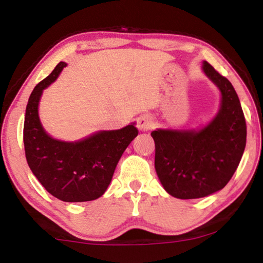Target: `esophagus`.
Listing matches in <instances>:
<instances>
[{
  "instance_id": "esophagus-1",
  "label": "esophagus",
  "mask_w": 263,
  "mask_h": 263,
  "mask_svg": "<svg viewBox=\"0 0 263 263\" xmlns=\"http://www.w3.org/2000/svg\"><path fill=\"white\" fill-rule=\"evenodd\" d=\"M153 126H154V122L152 117H149V116H140V117L137 119V127L138 130L141 132L148 131Z\"/></svg>"
}]
</instances>
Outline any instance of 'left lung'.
Segmentation results:
<instances>
[{"label":"left lung","instance_id":"left-lung-1","mask_svg":"<svg viewBox=\"0 0 263 263\" xmlns=\"http://www.w3.org/2000/svg\"><path fill=\"white\" fill-rule=\"evenodd\" d=\"M204 74L220 91V106L198 130L157 128L155 171L163 189L181 199L201 198L221 190L237 171L246 146V121L228 79L204 61Z\"/></svg>","mask_w":263,"mask_h":263}]
</instances>
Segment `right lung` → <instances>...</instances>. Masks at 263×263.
I'll use <instances>...</instances> for the list:
<instances>
[{"label": "right lung", "mask_w": 263, "mask_h": 263, "mask_svg": "<svg viewBox=\"0 0 263 263\" xmlns=\"http://www.w3.org/2000/svg\"><path fill=\"white\" fill-rule=\"evenodd\" d=\"M66 66L59 62L31 92L23 130L25 157L31 172L52 196L69 203L94 201L108 189L119 159L138 130L132 123L78 141H62L48 135L39 119V101L44 89L55 81Z\"/></svg>", "instance_id": "right-lung-1"}]
</instances>
